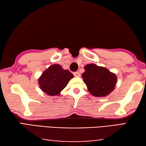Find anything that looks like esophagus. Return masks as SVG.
Listing matches in <instances>:
<instances>
[{"label":"esophagus","instance_id":"esophagus-1","mask_svg":"<svg viewBox=\"0 0 146 146\" xmlns=\"http://www.w3.org/2000/svg\"><path fill=\"white\" fill-rule=\"evenodd\" d=\"M73 75H74V76H75V77H79V76H80V73L78 72V71H76V72L73 73Z\"/></svg>","mask_w":146,"mask_h":146}]
</instances>
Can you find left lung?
<instances>
[{
  "mask_svg": "<svg viewBox=\"0 0 146 146\" xmlns=\"http://www.w3.org/2000/svg\"><path fill=\"white\" fill-rule=\"evenodd\" d=\"M84 69L82 78L92 96H106L113 91L117 82L114 73H111L107 68L94 64H87Z\"/></svg>",
  "mask_w": 146,
  "mask_h": 146,
  "instance_id": "left-lung-1",
  "label": "left lung"
}]
</instances>
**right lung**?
<instances>
[{
  "label": "right lung",
  "mask_w": 146,
  "mask_h": 146,
  "mask_svg": "<svg viewBox=\"0 0 146 146\" xmlns=\"http://www.w3.org/2000/svg\"><path fill=\"white\" fill-rule=\"evenodd\" d=\"M73 75L68 70H63L59 64H54L42 73L39 78L41 89L50 96H57L65 88Z\"/></svg>",
  "instance_id": "obj_1"
}]
</instances>
